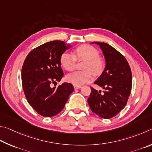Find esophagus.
I'll return each mask as SVG.
<instances>
[{
    "label": "esophagus",
    "mask_w": 152,
    "mask_h": 152,
    "mask_svg": "<svg viewBox=\"0 0 152 152\" xmlns=\"http://www.w3.org/2000/svg\"><path fill=\"white\" fill-rule=\"evenodd\" d=\"M73 87H74V89H79L81 88V86H76V85H73Z\"/></svg>",
    "instance_id": "34e87169"
}]
</instances>
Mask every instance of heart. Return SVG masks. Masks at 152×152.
I'll return each mask as SVG.
<instances>
[{"instance_id": "obj_1", "label": "heart", "mask_w": 152, "mask_h": 152, "mask_svg": "<svg viewBox=\"0 0 152 152\" xmlns=\"http://www.w3.org/2000/svg\"><path fill=\"white\" fill-rule=\"evenodd\" d=\"M86 60L84 71H75L66 76L68 82L76 86L89 83L94 79V74L99 75L104 70L105 61L99 51L94 47L89 45H83L75 48L73 54L64 53L61 56L60 61L63 68L68 71L75 69L77 61Z\"/></svg>"}]
</instances>
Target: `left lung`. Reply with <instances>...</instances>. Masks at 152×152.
Instances as JSON below:
<instances>
[{"instance_id":"8db88e82","label":"left lung","mask_w":152,"mask_h":152,"mask_svg":"<svg viewBox=\"0 0 152 152\" xmlns=\"http://www.w3.org/2000/svg\"><path fill=\"white\" fill-rule=\"evenodd\" d=\"M95 43L99 45L103 50L106 66L94 84L102 87L104 91L91 87L87 102L93 112L102 118L110 119L127 104L132 91V71L127 59L118 50L105 42Z\"/></svg>"}]
</instances>
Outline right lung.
Wrapping results in <instances>:
<instances>
[{
	"label": "right lung",
	"mask_w": 152,
	"mask_h": 152,
	"mask_svg": "<svg viewBox=\"0 0 152 152\" xmlns=\"http://www.w3.org/2000/svg\"><path fill=\"white\" fill-rule=\"evenodd\" d=\"M68 48L64 41L45 42L32 50L23 63L24 94L29 105L42 116L50 118L59 113L74 91L73 85L69 83L51 87L64 75L60 58Z\"/></svg>",
	"instance_id": "1"
}]
</instances>
